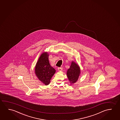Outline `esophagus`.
<instances>
[{"label": "esophagus", "instance_id": "obj_1", "mask_svg": "<svg viewBox=\"0 0 120 120\" xmlns=\"http://www.w3.org/2000/svg\"><path fill=\"white\" fill-rule=\"evenodd\" d=\"M58 70L59 71H62L63 70V68L62 67H59L58 68Z\"/></svg>", "mask_w": 120, "mask_h": 120}]
</instances>
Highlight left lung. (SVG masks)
I'll list each match as a JSON object with an SVG mask.
<instances>
[{"label":"left lung","mask_w":120,"mask_h":120,"mask_svg":"<svg viewBox=\"0 0 120 120\" xmlns=\"http://www.w3.org/2000/svg\"><path fill=\"white\" fill-rule=\"evenodd\" d=\"M80 73V69L78 65L72 61L71 65L67 71V76L71 84H74L77 82Z\"/></svg>","instance_id":"8db88e82"}]
</instances>
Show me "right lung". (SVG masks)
<instances>
[{"instance_id": "add662e5", "label": "right lung", "mask_w": 120, "mask_h": 120, "mask_svg": "<svg viewBox=\"0 0 120 120\" xmlns=\"http://www.w3.org/2000/svg\"><path fill=\"white\" fill-rule=\"evenodd\" d=\"M49 55L47 52L41 54L35 65V71L38 79L45 85L49 84L56 70L50 64Z\"/></svg>"}]
</instances>
